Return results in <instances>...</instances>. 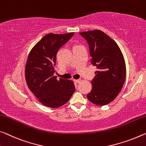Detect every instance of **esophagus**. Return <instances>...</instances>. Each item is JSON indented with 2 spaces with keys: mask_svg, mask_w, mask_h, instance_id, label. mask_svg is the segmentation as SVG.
Returning a JSON list of instances; mask_svg holds the SVG:
<instances>
[{
  "mask_svg": "<svg viewBox=\"0 0 146 146\" xmlns=\"http://www.w3.org/2000/svg\"><path fill=\"white\" fill-rule=\"evenodd\" d=\"M81 82V80H74V82L76 83V84H78V83H80Z\"/></svg>",
  "mask_w": 146,
  "mask_h": 146,
  "instance_id": "34e87169",
  "label": "esophagus"
}]
</instances>
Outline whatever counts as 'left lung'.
I'll return each mask as SVG.
<instances>
[{"mask_svg": "<svg viewBox=\"0 0 146 146\" xmlns=\"http://www.w3.org/2000/svg\"><path fill=\"white\" fill-rule=\"evenodd\" d=\"M89 47L91 64L96 66L87 97L93 104L104 106L113 101L121 90L126 78V66L117 43L100 30L80 33Z\"/></svg>", "mask_w": 146, "mask_h": 146, "instance_id": "left-lung-1", "label": "left lung"}]
</instances>
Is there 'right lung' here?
I'll return each mask as SVG.
<instances>
[{"instance_id":"right-lung-1","label":"right lung","mask_w":146,"mask_h":146,"mask_svg":"<svg viewBox=\"0 0 146 146\" xmlns=\"http://www.w3.org/2000/svg\"><path fill=\"white\" fill-rule=\"evenodd\" d=\"M74 33H49L33 47L25 66V79L31 92L44 106L55 108L68 101L75 91L72 81L54 76L57 53Z\"/></svg>"}]
</instances>
